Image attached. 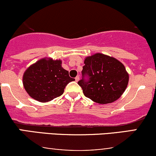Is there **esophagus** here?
<instances>
[{"label": "esophagus", "mask_w": 156, "mask_h": 156, "mask_svg": "<svg viewBox=\"0 0 156 156\" xmlns=\"http://www.w3.org/2000/svg\"><path fill=\"white\" fill-rule=\"evenodd\" d=\"M75 79H76V82H78V80H79V79H80V78H79V76H76V78H75Z\"/></svg>", "instance_id": "esophagus-1"}]
</instances>
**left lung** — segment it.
I'll use <instances>...</instances> for the list:
<instances>
[{"label":"left lung","instance_id":"obj_1","mask_svg":"<svg viewBox=\"0 0 156 156\" xmlns=\"http://www.w3.org/2000/svg\"><path fill=\"white\" fill-rule=\"evenodd\" d=\"M78 82L87 98L100 104L113 103L120 98L129 76L120 62L108 55L96 53L87 57Z\"/></svg>","mask_w":156,"mask_h":156}]
</instances>
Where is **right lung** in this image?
<instances>
[{
    "label": "right lung",
    "instance_id": "right-lung-1",
    "mask_svg": "<svg viewBox=\"0 0 156 156\" xmlns=\"http://www.w3.org/2000/svg\"><path fill=\"white\" fill-rule=\"evenodd\" d=\"M73 80L62 67V61L42 58L26 69L23 83L32 98L48 102L62 95L66 86Z\"/></svg>",
    "mask_w": 156,
    "mask_h": 156
}]
</instances>
